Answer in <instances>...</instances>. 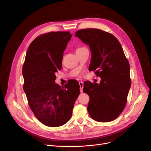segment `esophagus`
Returning a JSON list of instances; mask_svg holds the SVG:
<instances>
[{"label":"esophagus","instance_id":"1","mask_svg":"<svg viewBox=\"0 0 151 151\" xmlns=\"http://www.w3.org/2000/svg\"><path fill=\"white\" fill-rule=\"evenodd\" d=\"M79 86H80V92L82 93L83 92V82L81 81L79 82Z\"/></svg>","mask_w":151,"mask_h":151}]
</instances>
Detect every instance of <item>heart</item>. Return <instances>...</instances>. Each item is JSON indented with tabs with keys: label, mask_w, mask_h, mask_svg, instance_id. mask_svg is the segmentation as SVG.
Returning <instances> with one entry per match:
<instances>
[{
	"label": "heart",
	"mask_w": 151,
	"mask_h": 151,
	"mask_svg": "<svg viewBox=\"0 0 151 151\" xmlns=\"http://www.w3.org/2000/svg\"><path fill=\"white\" fill-rule=\"evenodd\" d=\"M82 48H78L77 50H76V51H78V50H81V49H82Z\"/></svg>",
	"instance_id": "heart-1"
}]
</instances>
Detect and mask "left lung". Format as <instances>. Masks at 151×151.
Returning <instances> with one entry per match:
<instances>
[{
	"mask_svg": "<svg viewBox=\"0 0 151 151\" xmlns=\"http://www.w3.org/2000/svg\"><path fill=\"white\" fill-rule=\"evenodd\" d=\"M91 52L89 70L101 78L100 83L84 82L83 91L90 97L87 109L98 122H110L121 114L131 87L130 64L121 45L112 34L97 29L75 33Z\"/></svg>",
	"mask_w": 151,
	"mask_h": 151,
	"instance_id": "8db88e82",
	"label": "left lung"
}]
</instances>
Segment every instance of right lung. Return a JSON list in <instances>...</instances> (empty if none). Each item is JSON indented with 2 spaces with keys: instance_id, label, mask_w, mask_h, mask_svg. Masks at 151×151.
Instances as JSON below:
<instances>
[{
  "instance_id": "1",
  "label": "right lung",
  "mask_w": 151,
  "mask_h": 151,
  "mask_svg": "<svg viewBox=\"0 0 151 151\" xmlns=\"http://www.w3.org/2000/svg\"><path fill=\"white\" fill-rule=\"evenodd\" d=\"M71 37L69 32L39 36L29 45L23 66V90L29 105L38 120L48 127H59L69 121L80 93L76 80L64 87L55 83Z\"/></svg>"
}]
</instances>
